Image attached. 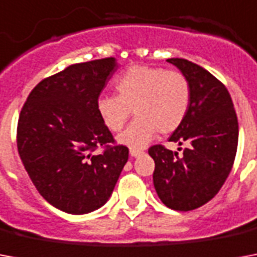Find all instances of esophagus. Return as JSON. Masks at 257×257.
<instances>
[{
  "label": "esophagus",
  "instance_id": "esophagus-1",
  "mask_svg": "<svg viewBox=\"0 0 257 257\" xmlns=\"http://www.w3.org/2000/svg\"><path fill=\"white\" fill-rule=\"evenodd\" d=\"M129 153H131V156L132 157H139V156H141V155H143V151H139V149H131V151H129Z\"/></svg>",
  "mask_w": 257,
  "mask_h": 257
}]
</instances>
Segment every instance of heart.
Segmentation results:
<instances>
[{
  "mask_svg": "<svg viewBox=\"0 0 257 257\" xmlns=\"http://www.w3.org/2000/svg\"><path fill=\"white\" fill-rule=\"evenodd\" d=\"M116 96H102L97 113L110 132H120L131 112L136 118L118 143L131 149L144 148L156 132L168 135L183 124L191 106V84L179 70L136 65L113 82Z\"/></svg>",
  "mask_w": 257,
  "mask_h": 257,
  "instance_id": "b5f03b06",
  "label": "heart"
}]
</instances>
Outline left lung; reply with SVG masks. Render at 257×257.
<instances>
[{
	"label": "left lung",
	"mask_w": 257,
	"mask_h": 257,
	"mask_svg": "<svg viewBox=\"0 0 257 257\" xmlns=\"http://www.w3.org/2000/svg\"><path fill=\"white\" fill-rule=\"evenodd\" d=\"M191 84V106L169 141L181 155L153 145V184L160 200L175 211H192L213 199L235 161L239 122L231 94L208 70L184 58H168Z\"/></svg>",
	"instance_id": "left-lung-1"
}]
</instances>
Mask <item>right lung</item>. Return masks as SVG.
<instances>
[{"label":"right lung","mask_w":257,"mask_h":257,"mask_svg":"<svg viewBox=\"0 0 257 257\" xmlns=\"http://www.w3.org/2000/svg\"><path fill=\"white\" fill-rule=\"evenodd\" d=\"M116 69L113 57L68 66L34 86L18 117L22 164L40 195L66 213L102 207L128 161L129 149L114 144L97 113Z\"/></svg>","instance_id":"add662e5"}]
</instances>
